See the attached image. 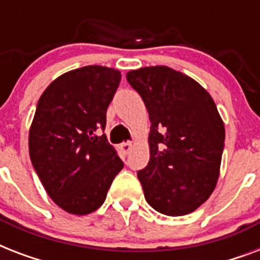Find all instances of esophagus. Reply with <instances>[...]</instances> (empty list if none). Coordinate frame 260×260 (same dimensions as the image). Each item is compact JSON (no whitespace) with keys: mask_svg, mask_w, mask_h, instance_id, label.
<instances>
[{"mask_svg":"<svg viewBox=\"0 0 260 260\" xmlns=\"http://www.w3.org/2000/svg\"><path fill=\"white\" fill-rule=\"evenodd\" d=\"M120 148H121L122 154L128 155L131 152V150H132V144H131V143H122L121 146H120Z\"/></svg>","mask_w":260,"mask_h":260,"instance_id":"34e87169","label":"esophagus"}]
</instances>
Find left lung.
Segmentation results:
<instances>
[{"mask_svg":"<svg viewBox=\"0 0 260 260\" xmlns=\"http://www.w3.org/2000/svg\"><path fill=\"white\" fill-rule=\"evenodd\" d=\"M126 81L150 116V162L138 178L159 213L183 216L217 183L225 129L216 104L194 79L167 66L129 71Z\"/></svg>","mask_w":260,"mask_h":260,"instance_id":"obj_1","label":"left lung"}]
</instances>
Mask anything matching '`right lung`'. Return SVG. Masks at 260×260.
<instances>
[{
    "label": "right lung",
    "instance_id": "obj_1",
    "mask_svg": "<svg viewBox=\"0 0 260 260\" xmlns=\"http://www.w3.org/2000/svg\"><path fill=\"white\" fill-rule=\"evenodd\" d=\"M120 71L85 66L56 78L39 100L29 131V156L52 201L73 214L104 204L124 167L102 132Z\"/></svg>",
    "mask_w": 260,
    "mask_h": 260
}]
</instances>
